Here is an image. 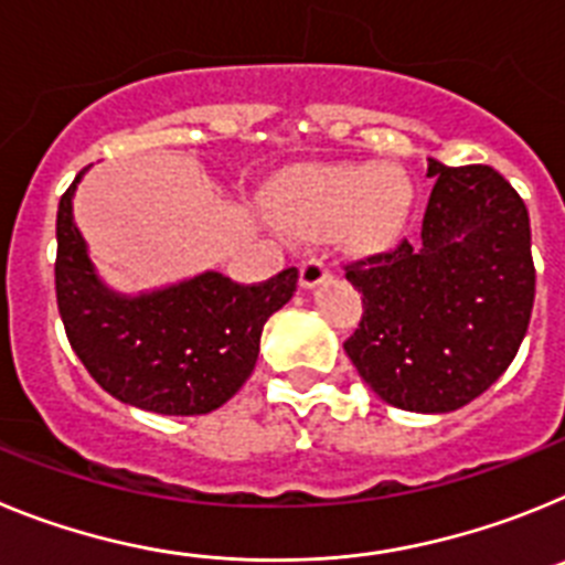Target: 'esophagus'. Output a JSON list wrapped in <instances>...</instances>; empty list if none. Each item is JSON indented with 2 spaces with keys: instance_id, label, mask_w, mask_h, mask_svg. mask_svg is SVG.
<instances>
[{
  "instance_id": "1",
  "label": "esophagus",
  "mask_w": 565,
  "mask_h": 565,
  "mask_svg": "<svg viewBox=\"0 0 565 565\" xmlns=\"http://www.w3.org/2000/svg\"><path fill=\"white\" fill-rule=\"evenodd\" d=\"M328 277H331V271H328L326 259L311 257V259H306L302 266H299V286H302V288L322 286Z\"/></svg>"
}]
</instances>
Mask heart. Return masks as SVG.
Returning a JSON list of instances; mask_svg holds the SVG:
<instances>
[{
	"mask_svg": "<svg viewBox=\"0 0 565 565\" xmlns=\"http://www.w3.org/2000/svg\"><path fill=\"white\" fill-rule=\"evenodd\" d=\"M266 203L274 221L299 237L337 232L353 248H382L402 232L413 189L398 169L351 163L291 174Z\"/></svg>",
	"mask_w": 565,
	"mask_h": 565,
	"instance_id": "1",
	"label": "heart"
}]
</instances>
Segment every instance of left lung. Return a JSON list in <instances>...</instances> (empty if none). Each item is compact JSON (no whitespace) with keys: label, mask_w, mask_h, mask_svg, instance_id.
Returning a JSON list of instances; mask_svg holds the SVG:
<instances>
[{"label":"left lung","mask_w":565,"mask_h":565,"mask_svg":"<svg viewBox=\"0 0 565 565\" xmlns=\"http://www.w3.org/2000/svg\"><path fill=\"white\" fill-rule=\"evenodd\" d=\"M416 239L344 268L362 322L344 353L382 402L452 413L503 376L535 302L521 194L492 167H444Z\"/></svg>","instance_id":"8db88e82"}]
</instances>
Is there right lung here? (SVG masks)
<instances>
[{
	"label": "right lung",
	"mask_w": 565,
	"mask_h": 565,
	"mask_svg": "<svg viewBox=\"0 0 565 565\" xmlns=\"http://www.w3.org/2000/svg\"><path fill=\"white\" fill-rule=\"evenodd\" d=\"M84 172L56 217V299L73 351L118 402L161 416L217 411L252 376L263 326L294 297L299 271L286 268L259 286L203 271L152 291H115L73 221Z\"/></svg>",
	"instance_id": "1"
}]
</instances>
